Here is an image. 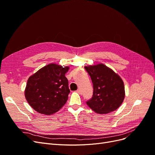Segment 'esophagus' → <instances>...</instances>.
Here are the masks:
<instances>
[{
	"label": "esophagus",
	"instance_id": "esophagus-1",
	"mask_svg": "<svg viewBox=\"0 0 155 155\" xmlns=\"http://www.w3.org/2000/svg\"><path fill=\"white\" fill-rule=\"evenodd\" d=\"M77 92L79 93V94H82V92H81V91L80 90V89H78V90H77Z\"/></svg>",
	"mask_w": 155,
	"mask_h": 155
}]
</instances>
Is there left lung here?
<instances>
[{
    "label": "left lung",
    "instance_id": "left-lung-1",
    "mask_svg": "<svg viewBox=\"0 0 155 155\" xmlns=\"http://www.w3.org/2000/svg\"><path fill=\"white\" fill-rule=\"evenodd\" d=\"M93 84V96L87 105L96 113L107 114L118 109L125 98L122 79L106 65L85 66Z\"/></svg>",
    "mask_w": 155,
    "mask_h": 155
}]
</instances>
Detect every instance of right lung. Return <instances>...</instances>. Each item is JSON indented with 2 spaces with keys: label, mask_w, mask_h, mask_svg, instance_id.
Here are the masks:
<instances>
[{
  "label": "right lung",
  "mask_w": 155,
  "mask_h": 155,
  "mask_svg": "<svg viewBox=\"0 0 155 155\" xmlns=\"http://www.w3.org/2000/svg\"><path fill=\"white\" fill-rule=\"evenodd\" d=\"M68 67L51 63L28 78L25 96L29 105L39 113L51 115L66 104L70 89L65 77Z\"/></svg>",
  "instance_id": "1"
}]
</instances>
